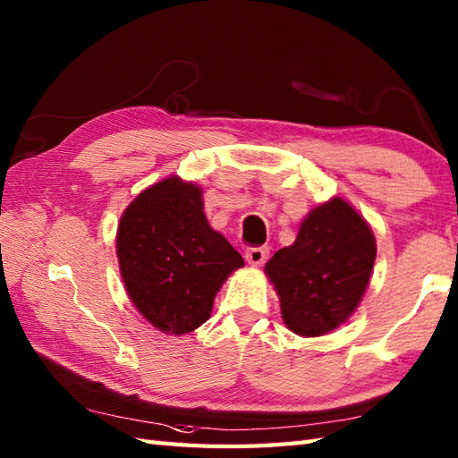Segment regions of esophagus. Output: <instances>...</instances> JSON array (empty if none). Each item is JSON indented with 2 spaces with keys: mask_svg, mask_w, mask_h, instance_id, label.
<instances>
[{
  "mask_svg": "<svg viewBox=\"0 0 458 458\" xmlns=\"http://www.w3.org/2000/svg\"><path fill=\"white\" fill-rule=\"evenodd\" d=\"M269 256V248L267 246H259V248H248L246 250V259L251 266H261Z\"/></svg>",
  "mask_w": 458,
  "mask_h": 458,
  "instance_id": "obj_1",
  "label": "esophagus"
}]
</instances>
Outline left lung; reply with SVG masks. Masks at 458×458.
Returning a JSON list of instances; mask_svg holds the SVG:
<instances>
[{
	"label": "left lung",
	"instance_id": "left-lung-1",
	"mask_svg": "<svg viewBox=\"0 0 458 458\" xmlns=\"http://www.w3.org/2000/svg\"><path fill=\"white\" fill-rule=\"evenodd\" d=\"M376 238L368 222L340 197L309 212L293 246L266 264L281 317L301 336H320L354 313L369 284Z\"/></svg>",
	"mask_w": 458,
	"mask_h": 458
}]
</instances>
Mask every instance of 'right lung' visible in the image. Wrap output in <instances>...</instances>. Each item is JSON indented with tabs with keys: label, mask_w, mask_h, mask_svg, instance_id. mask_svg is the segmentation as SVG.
Returning a JSON list of instances; mask_svg holds the SVG:
<instances>
[{
	"label": "right lung",
	"mask_w": 458,
	"mask_h": 458,
	"mask_svg": "<svg viewBox=\"0 0 458 458\" xmlns=\"http://www.w3.org/2000/svg\"><path fill=\"white\" fill-rule=\"evenodd\" d=\"M202 210L197 184L169 177L138 194L118 226L125 291L135 309L167 335L199 328L224 281L244 266Z\"/></svg>",
	"instance_id": "right-lung-1"
}]
</instances>
